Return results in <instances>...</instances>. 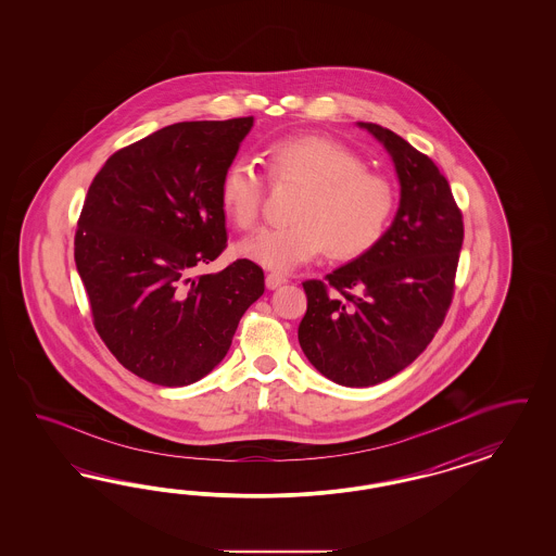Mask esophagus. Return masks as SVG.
<instances>
[{"instance_id": "34e87169", "label": "esophagus", "mask_w": 556, "mask_h": 556, "mask_svg": "<svg viewBox=\"0 0 556 556\" xmlns=\"http://www.w3.org/2000/svg\"><path fill=\"white\" fill-rule=\"evenodd\" d=\"M287 279L283 275H279V273H267V277H265V283L269 289H277L279 286H283Z\"/></svg>"}]
</instances>
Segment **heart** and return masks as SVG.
Listing matches in <instances>:
<instances>
[{"instance_id":"obj_1","label":"heart","mask_w":556,"mask_h":556,"mask_svg":"<svg viewBox=\"0 0 556 556\" xmlns=\"http://www.w3.org/2000/svg\"><path fill=\"white\" fill-rule=\"evenodd\" d=\"M270 181L302 186L286 226L263 228L240 244L247 258L286 270L326 251L353 258L388 232L395 187L388 175L363 167L358 154L318 135L287 136L263 152ZM265 198V177L247 159H235L219 179L224 214L240 230H253Z\"/></svg>"}]
</instances>
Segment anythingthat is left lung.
Masks as SVG:
<instances>
[{
	"label": "left lung",
	"instance_id": "8db88e82",
	"mask_svg": "<svg viewBox=\"0 0 556 556\" xmlns=\"http://www.w3.org/2000/svg\"><path fill=\"white\" fill-rule=\"evenodd\" d=\"M400 177V210L383 238L353 263L303 281L298 338L307 361L344 388H369L420 356L455 295L463 214L434 161L388 128L358 122Z\"/></svg>",
	"mask_w": 556,
	"mask_h": 556
}]
</instances>
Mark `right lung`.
<instances>
[{"instance_id":"add662e5","label":"right lung","mask_w":556,"mask_h":556,"mask_svg":"<svg viewBox=\"0 0 556 556\" xmlns=\"http://www.w3.org/2000/svg\"><path fill=\"white\" fill-rule=\"evenodd\" d=\"M253 119L161 128L114 152L85 195L75 265L93 326L126 369L154 386L205 377L265 291L249 258L195 275L226 249L219 179Z\"/></svg>"}]
</instances>
